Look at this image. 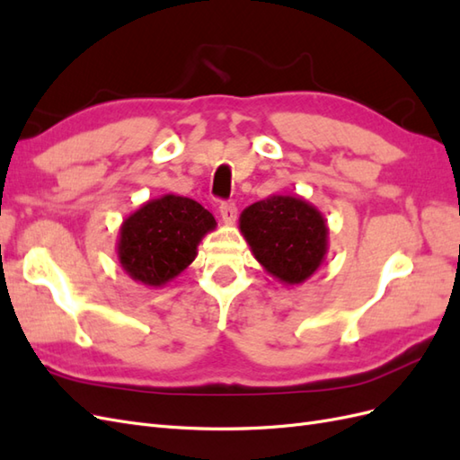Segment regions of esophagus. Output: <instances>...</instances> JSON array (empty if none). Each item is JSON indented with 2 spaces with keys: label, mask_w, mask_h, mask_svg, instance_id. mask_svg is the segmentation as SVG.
Segmentation results:
<instances>
[{
  "label": "esophagus",
  "mask_w": 460,
  "mask_h": 460,
  "mask_svg": "<svg viewBox=\"0 0 460 460\" xmlns=\"http://www.w3.org/2000/svg\"><path fill=\"white\" fill-rule=\"evenodd\" d=\"M218 213L222 220H225V225H232V222H235V218H238V207H235V203L232 201H222L218 207Z\"/></svg>",
  "instance_id": "esophagus-1"
}]
</instances>
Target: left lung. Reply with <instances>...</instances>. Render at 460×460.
<instances>
[{
  "label": "left lung",
  "instance_id": "1",
  "mask_svg": "<svg viewBox=\"0 0 460 460\" xmlns=\"http://www.w3.org/2000/svg\"><path fill=\"white\" fill-rule=\"evenodd\" d=\"M240 230L264 270L289 286L314 274L328 252L326 220L301 198L270 196L249 205Z\"/></svg>",
  "mask_w": 460,
  "mask_h": 460
}]
</instances>
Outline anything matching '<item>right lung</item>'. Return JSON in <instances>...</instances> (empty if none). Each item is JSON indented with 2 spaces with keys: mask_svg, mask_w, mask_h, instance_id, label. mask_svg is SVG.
<instances>
[{
  "mask_svg": "<svg viewBox=\"0 0 460 460\" xmlns=\"http://www.w3.org/2000/svg\"><path fill=\"white\" fill-rule=\"evenodd\" d=\"M215 226V217L198 201L169 193L122 222L119 261L132 280L164 286L196 259L201 238Z\"/></svg>",
  "mask_w": 460,
  "mask_h": 460,
  "instance_id": "right-lung-1",
  "label": "right lung"
}]
</instances>
